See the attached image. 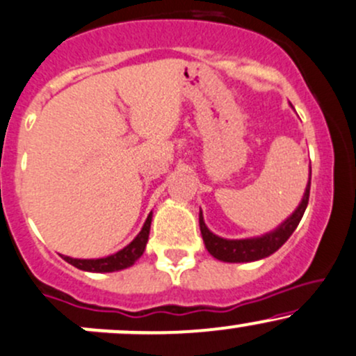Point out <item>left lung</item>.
Masks as SVG:
<instances>
[{"label": "left lung", "mask_w": 356, "mask_h": 356, "mask_svg": "<svg viewBox=\"0 0 356 356\" xmlns=\"http://www.w3.org/2000/svg\"><path fill=\"white\" fill-rule=\"evenodd\" d=\"M309 191L311 177L298 209H296L279 228L267 233V235H261L257 238L226 240V238L216 236L214 233H211L208 226H206L204 220H202V213H199V228H201V235L202 240H204L206 248H208V252L214 257V259L222 261H232V264H238V261H255L272 255L273 252H277V250L286 243L289 236H291L292 233H294V229L298 228L299 221L302 220V214L307 208V202H309Z\"/></svg>", "instance_id": "left-lung-1"}]
</instances>
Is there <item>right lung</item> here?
<instances>
[{
  "label": "right lung",
  "instance_id": "right-lung-1",
  "mask_svg": "<svg viewBox=\"0 0 356 356\" xmlns=\"http://www.w3.org/2000/svg\"><path fill=\"white\" fill-rule=\"evenodd\" d=\"M150 222L152 213L148 214L145 225H143L142 232L135 236V240L130 245H127L123 250L116 252L115 255L104 257V259H70V257L60 255L67 264L74 265L79 270L86 272H116L123 270V268L131 267L140 257L143 255L148 241V233H150Z\"/></svg>",
  "mask_w": 356,
  "mask_h": 356
}]
</instances>
